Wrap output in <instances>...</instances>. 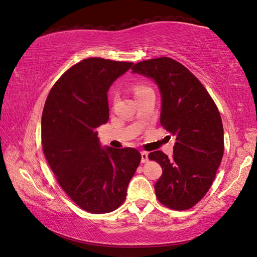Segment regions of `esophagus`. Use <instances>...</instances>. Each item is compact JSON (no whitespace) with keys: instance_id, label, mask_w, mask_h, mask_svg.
I'll list each match as a JSON object with an SVG mask.
<instances>
[{"instance_id":"34e87169","label":"esophagus","mask_w":257,"mask_h":257,"mask_svg":"<svg viewBox=\"0 0 257 257\" xmlns=\"http://www.w3.org/2000/svg\"><path fill=\"white\" fill-rule=\"evenodd\" d=\"M141 161H142V163H145L148 161V159H149V153L148 152H145V151H142L141 152Z\"/></svg>"}]
</instances>
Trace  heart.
Segmentation results:
<instances>
[{"label": "heart", "instance_id": "heart-1", "mask_svg": "<svg viewBox=\"0 0 257 257\" xmlns=\"http://www.w3.org/2000/svg\"><path fill=\"white\" fill-rule=\"evenodd\" d=\"M149 89H150L149 87L143 85V84H135V85L132 87V91H133V94H134L135 97H138V96L142 95V94L144 93V91H147V90H149Z\"/></svg>", "mask_w": 257, "mask_h": 257}]
</instances>
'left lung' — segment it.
Here are the masks:
<instances>
[{"label": "left lung", "mask_w": 257, "mask_h": 257, "mask_svg": "<svg viewBox=\"0 0 257 257\" xmlns=\"http://www.w3.org/2000/svg\"><path fill=\"white\" fill-rule=\"evenodd\" d=\"M132 70L158 84L160 123L176 140L172 159L162 151L149 154L163 170L154 185L158 200L170 209H190L210 189L224 154L219 110L199 79L172 58L140 61Z\"/></svg>", "instance_id": "left-lung-1"}]
</instances>
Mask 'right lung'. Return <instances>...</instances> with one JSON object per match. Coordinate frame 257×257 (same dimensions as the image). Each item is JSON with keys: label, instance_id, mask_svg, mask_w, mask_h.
Here are the masks:
<instances>
[{"label": "right lung", "instance_id": "obj_1", "mask_svg": "<svg viewBox=\"0 0 257 257\" xmlns=\"http://www.w3.org/2000/svg\"><path fill=\"white\" fill-rule=\"evenodd\" d=\"M133 62L87 58L52 86L41 118V143L58 183L91 214L123 204L128 182L141 162L133 148L101 149L97 128L109 117L107 91Z\"/></svg>", "mask_w": 257, "mask_h": 257}]
</instances>
